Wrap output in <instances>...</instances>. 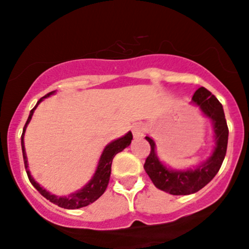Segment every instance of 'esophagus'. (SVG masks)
Segmentation results:
<instances>
[{
	"instance_id": "1",
	"label": "esophagus",
	"mask_w": 249,
	"mask_h": 249,
	"mask_svg": "<svg viewBox=\"0 0 249 249\" xmlns=\"http://www.w3.org/2000/svg\"><path fill=\"white\" fill-rule=\"evenodd\" d=\"M132 135L135 138H142L144 135V126L142 124H135L132 126Z\"/></svg>"
}]
</instances>
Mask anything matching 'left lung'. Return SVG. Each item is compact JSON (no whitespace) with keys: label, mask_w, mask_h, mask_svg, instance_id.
Returning a JSON list of instances; mask_svg holds the SVG:
<instances>
[{"label":"left lung","mask_w":249,"mask_h":249,"mask_svg":"<svg viewBox=\"0 0 249 249\" xmlns=\"http://www.w3.org/2000/svg\"><path fill=\"white\" fill-rule=\"evenodd\" d=\"M192 103L203 111L206 117L213 120L214 130V149L213 155L196 169L174 171L164 167L159 161L155 151V142L146 136L150 144V154L145 160L144 169L153 184L160 190L174 196H186L198 192L213 179L223 163L228 145V125L224 116L223 106L206 88L196 90Z\"/></svg>","instance_id":"obj_1"}]
</instances>
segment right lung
<instances>
[{
    "instance_id": "right-lung-1",
    "label": "right lung",
    "mask_w": 249,
    "mask_h": 249,
    "mask_svg": "<svg viewBox=\"0 0 249 249\" xmlns=\"http://www.w3.org/2000/svg\"><path fill=\"white\" fill-rule=\"evenodd\" d=\"M53 93L54 91H50L49 94H46L45 96H43V98L36 103V106L31 109L30 116H28L27 122H26L25 126H23L22 135H21V148H22L23 162H25L26 173H27L31 184L36 188V191H38L43 197H45L46 199L51 201V203L58 205L59 208L70 209V210H71V209H80V208H83V206H87L89 205V204L94 203L98 198H100L101 196L104 195V192L107 188V185H108L109 177H111V166H112V161H113V158L118 153H120V151L124 150L126 146L130 145V143H131V140H132V133L127 132L125 136L118 138V140L109 143L108 145H106V148L104 149L103 154H101L100 160H99L98 168H96L95 174L93 175L90 181L88 182L85 187L81 188V190L77 191V192L71 193V195H69L68 197H57V196L51 195V193L48 192V191L44 190L43 187H40V185L36 184V180L33 179L32 175H31L30 171L27 169L28 164H27V156H26V151H25V145H23V135H25L26 126H27L28 123L31 122V118L33 116V112H35L36 106L40 104V101H43V99L48 98V96H50Z\"/></svg>"
}]
</instances>
